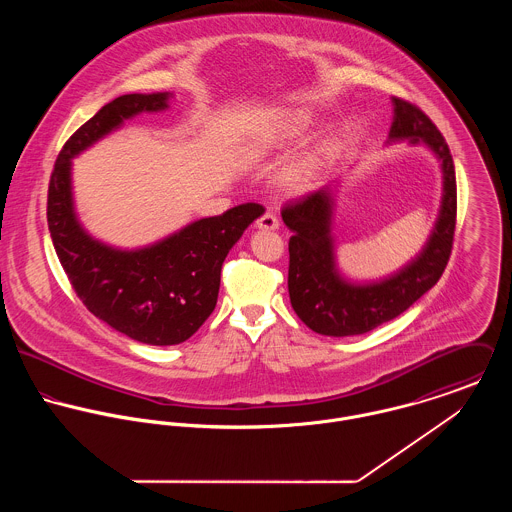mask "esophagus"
<instances>
[{
	"mask_svg": "<svg viewBox=\"0 0 512 512\" xmlns=\"http://www.w3.org/2000/svg\"><path fill=\"white\" fill-rule=\"evenodd\" d=\"M278 226H280V220L276 219V215H272V213H266L256 220V228H260V230H276Z\"/></svg>",
	"mask_w": 512,
	"mask_h": 512,
	"instance_id": "1",
	"label": "esophagus"
}]
</instances>
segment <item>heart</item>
<instances>
[{"label": "heart", "mask_w": 512, "mask_h": 512, "mask_svg": "<svg viewBox=\"0 0 512 512\" xmlns=\"http://www.w3.org/2000/svg\"><path fill=\"white\" fill-rule=\"evenodd\" d=\"M309 122V114L303 110H284L262 118L246 142L244 157L254 161L270 155L293 138L301 136L309 128Z\"/></svg>", "instance_id": "obj_1"}]
</instances>
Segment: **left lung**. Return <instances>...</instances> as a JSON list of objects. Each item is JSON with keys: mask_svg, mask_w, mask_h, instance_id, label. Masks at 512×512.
Returning a JSON list of instances; mask_svg holds the SVG:
<instances>
[{"mask_svg": "<svg viewBox=\"0 0 512 512\" xmlns=\"http://www.w3.org/2000/svg\"><path fill=\"white\" fill-rule=\"evenodd\" d=\"M392 126L386 144L428 147L441 169L438 219L422 250L400 270L380 280H351L337 264L333 215L335 187L327 185L282 211L290 238L288 290L293 311L315 333L327 337L363 335L398 317L438 284L453 244L457 189L449 147L434 122L414 104L392 98Z\"/></svg>", "mask_w": 512, "mask_h": 512, "instance_id": "left-lung-1", "label": "left lung"}]
</instances>
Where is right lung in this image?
Listing matches in <instances>:
<instances>
[{"label":"right lung","mask_w":512,"mask_h":512,"mask_svg":"<svg viewBox=\"0 0 512 512\" xmlns=\"http://www.w3.org/2000/svg\"><path fill=\"white\" fill-rule=\"evenodd\" d=\"M171 98L173 92L124 94L102 106L61 149L47 201L53 246L76 295L112 329L155 347L179 345L207 321L217 305L226 254L264 215L256 203L238 205L140 248L110 246L82 226L74 209V157L126 120L167 110Z\"/></svg>","instance_id":"1"}]
</instances>
